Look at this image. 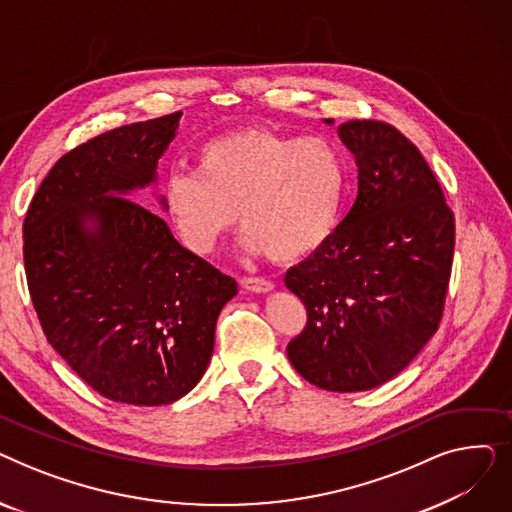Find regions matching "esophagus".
<instances>
[{
  "label": "esophagus",
  "instance_id": "obj_1",
  "mask_svg": "<svg viewBox=\"0 0 512 512\" xmlns=\"http://www.w3.org/2000/svg\"><path fill=\"white\" fill-rule=\"evenodd\" d=\"M242 286L251 292H267L274 288V282L267 278H261V276H247V278H242Z\"/></svg>",
  "mask_w": 512,
  "mask_h": 512
}]
</instances>
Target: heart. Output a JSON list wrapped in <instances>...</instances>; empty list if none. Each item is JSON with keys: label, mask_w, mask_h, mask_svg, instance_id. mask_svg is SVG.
Returning a JSON list of instances; mask_svg holds the SVG:
<instances>
[{"label": "heart", "mask_w": 512, "mask_h": 512, "mask_svg": "<svg viewBox=\"0 0 512 512\" xmlns=\"http://www.w3.org/2000/svg\"><path fill=\"white\" fill-rule=\"evenodd\" d=\"M344 186V157L332 141L242 126L205 141L195 172H172L161 203L195 253H209L238 213L251 251L294 263L332 236Z\"/></svg>", "instance_id": "b5f03b06"}]
</instances>
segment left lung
<instances>
[{"mask_svg": "<svg viewBox=\"0 0 512 512\" xmlns=\"http://www.w3.org/2000/svg\"><path fill=\"white\" fill-rule=\"evenodd\" d=\"M338 132L357 157L359 193L326 245L286 272L307 309L286 353L317 388L361 392L392 380L440 328L454 213L392 124L348 120Z\"/></svg>", "mask_w": 512, "mask_h": 512, "instance_id": "obj_1", "label": "left lung"}]
</instances>
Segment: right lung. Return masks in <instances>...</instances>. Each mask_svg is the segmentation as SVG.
<instances>
[{
    "label": "right lung",
    "mask_w": 512,
    "mask_h": 512,
    "mask_svg": "<svg viewBox=\"0 0 512 512\" xmlns=\"http://www.w3.org/2000/svg\"><path fill=\"white\" fill-rule=\"evenodd\" d=\"M180 116L107 130L64 153L22 224L26 284L47 342L87 386L126 405H168L197 386L215 321L236 294L234 278L124 197L155 178Z\"/></svg>",
    "instance_id": "obj_1"
}]
</instances>
